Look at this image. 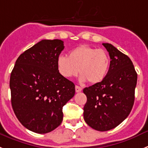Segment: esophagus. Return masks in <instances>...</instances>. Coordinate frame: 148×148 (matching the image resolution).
<instances>
[{
    "instance_id": "esophagus-1",
    "label": "esophagus",
    "mask_w": 148,
    "mask_h": 148,
    "mask_svg": "<svg viewBox=\"0 0 148 148\" xmlns=\"http://www.w3.org/2000/svg\"><path fill=\"white\" fill-rule=\"evenodd\" d=\"M75 91H76V92H81L82 88H81V87L78 86H75Z\"/></svg>"
}]
</instances>
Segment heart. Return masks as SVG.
<instances>
[{"instance_id":"heart-1","label":"heart","mask_w":148,"mask_h":148,"mask_svg":"<svg viewBox=\"0 0 148 148\" xmlns=\"http://www.w3.org/2000/svg\"><path fill=\"white\" fill-rule=\"evenodd\" d=\"M110 56L103 49L81 45L69 52L68 57L59 56L56 67L60 75L70 79L77 75L79 71L81 82L91 84L100 83L104 79L110 68Z\"/></svg>"}]
</instances>
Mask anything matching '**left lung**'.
<instances>
[{
	"instance_id": "left-lung-1",
	"label": "left lung",
	"mask_w": 148,
	"mask_h": 148,
	"mask_svg": "<svg viewBox=\"0 0 148 148\" xmlns=\"http://www.w3.org/2000/svg\"><path fill=\"white\" fill-rule=\"evenodd\" d=\"M110 57L105 78L83 89L87 101L83 108L85 121L98 131L116 127L130 113L135 100L137 73L130 59L112 45L103 43Z\"/></svg>"
}]
</instances>
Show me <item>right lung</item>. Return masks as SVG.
Returning a JSON list of instances; mask_svg holds the SVG:
<instances>
[{
    "label": "right lung",
    "instance_id": "1",
    "mask_svg": "<svg viewBox=\"0 0 148 148\" xmlns=\"http://www.w3.org/2000/svg\"><path fill=\"white\" fill-rule=\"evenodd\" d=\"M63 49L60 39L40 41L18 56L10 75L14 112L34 133H47L59 127L62 107L75 94L74 83L60 75L56 67Z\"/></svg>",
    "mask_w": 148,
    "mask_h": 148
}]
</instances>
